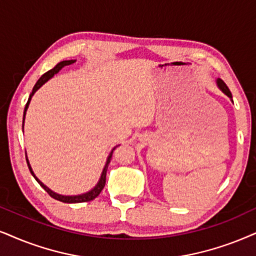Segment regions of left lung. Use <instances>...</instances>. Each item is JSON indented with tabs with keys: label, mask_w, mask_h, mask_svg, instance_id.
Masks as SVG:
<instances>
[{
	"label": "left lung",
	"mask_w": 256,
	"mask_h": 256,
	"mask_svg": "<svg viewBox=\"0 0 256 256\" xmlns=\"http://www.w3.org/2000/svg\"><path fill=\"white\" fill-rule=\"evenodd\" d=\"M216 82H218V88L221 90L222 92L224 93L226 96H228L229 98L232 99V93H230V90H229L228 86L226 85V84H224V82H223V80H221V79H218V80H216Z\"/></svg>",
	"instance_id": "8db88e82"
}]
</instances>
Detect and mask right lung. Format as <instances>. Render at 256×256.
Listing matches in <instances>:
<instances>
[{"label": "right lung", "instance_id": "1", "mask_svg": "<svg viewBox=\"0 0 256 256\" xmlns=\"http://www.w3.org/2000/svg\"><path fill=\"white\" fill-rule=\"evenodd\" d=\"M76 60H64V61H61V62L58 64L56 66L54 67L53 70H48V72H46V73L44 74V76H41L40 79H38V82H36V84H35L34 88H33V90H32L30 96H29V98H28L27 104H26L24 112V116H26V112H27V108H28V106H29V102H30V99H32V96H34V93L36 92V90H38V88H40V87H41L42 85H44V82H47L48 80L50 79V78H53V76H54V74H56L58 72H59V70H60L61 68H62V67H64V66H68V64H72L76 62ZM116 148H117V146L113 148H112V151H111V154H108V160H106V164H105V166H104V170H102V176H100V180H99V182L96 183V186L94 188H93L92 190H90L88 192L82 194V195H76V196H64V195H60V194H56V192H52V190L50 189V188L44 186V184L42 183L41 180H38L36 176H35L34 172H33V170H32L30 164H29V162H28V158H26V160H27V164H28L29 170H30V174H33L34 178L38 180V183L40 184V186H41L42 188H44V189L46 190V192H47L48 194H50V197H53V198H56V200H60V202H64V203H82V202H88V200H94L96 197L98 196L100 192H102V190L104 189L105 183H106V171H108V164H110V162H111V158H112L113 151L116 150Z\"/></svg>", "mask_w": 256, "mask_h": 256}]
</instances>
